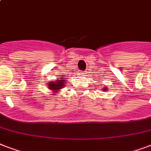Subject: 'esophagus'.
Returning <instances> with one entry per match:
<instances>
[{"mask_svg":"<svg viewBox=\"0 0 151 151\" xmlns=\"http://www.w3.org/2000/svg\"><path fill=\"white\" fill-rule=\"evenodd\" d=\"M81 74H84V73H81Z\"/></svg>","mask_w":151,"mask_h":151,"instance_id":"obj_1","label":"esophagus"}]
</instances>
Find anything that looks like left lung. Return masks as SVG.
<instances>
[{
  "instance_id": "obj_1",
  "label": "left lung",
  "mask_w": 151,
  "mask_h": 151,
  "mask_svg": "<svg viewBox=\"0 0 151 151\" xmlns=\"http://www.w3.org/2000/svg\"><path fill=\"white\" fill-rule=\"evenodd\" d=\"M100 85H101V84H100ZM107 88H108L107 86H106V87L103 88V92H106V91H107Z\"/></svg>"
}]
</instances>
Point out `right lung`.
Instances as JSON below:
<instances>
[{"instance_id": "1", "label": "right lung", "mask_w": 151, "mask_h": 151, "mask_svg": "<svg viewBox=\"0 0 151 151\" xmlns=\"http://www.w3.org/2000/svg\"><path fill=\"white\" fill-rule=\"evenodd\" d=\"M66 83V80H65V78H62V76L60 78H59L55 81H50L47 83V88L48 89H50L52 91V95H55L57 92H59V91L63 88L65 87V85Z\"/></svg>"}]
</instances>
